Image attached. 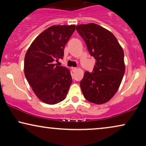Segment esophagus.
Returning <instances> with one entry per match:
<instances>
[{
	"mask_svg": "<svg viewBox=\"0 0 146 146\" xmlns=\"http://www.w3.org/2000/svg\"><path fill=\"white\" fill-rule=\"evenodd\" d=\"M71 69H72V71L74 72V71H75L77 70V67H72V68H71Z\"/></svg>",
	"mask_w": 146,
	"mask_h": 146,
	"instance_id": "34e87169",
	"label": "esophagus"
}]
</instances>
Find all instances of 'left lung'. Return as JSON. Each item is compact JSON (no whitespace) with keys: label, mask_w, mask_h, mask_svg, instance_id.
<instances>
[{"label":"left lung","mask_w":146,"mask_h":146,"mask_svg":"<svg viewBox=\"0 0 146 146\" xmlns=\"http://www.w3.org/2000/svg\"><path fill=\"white\" fill-rule=\"evenodd\" d=\"M76 29L96 61L92 72L86 71L80 80L82 94L92 103H106L118 90L125 74L123 50L114 35L100 25L80 24Z\"/></svg>","instance_id":"8db88e82"}]
</instances>
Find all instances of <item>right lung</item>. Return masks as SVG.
Masks as SVG:
<instances>
[{
  "label": "right lung",
  "mask_w": 146,
  "mask_h": 146,
  "mask_svg": "<svg viewBox=\"0 0 146 146\" xmlns=\"http://www.w3.org/2000/svg\"><path fill=\"white\" fill-rule=\"evenodd\" d=\"M75 25H52L36 36L26 52L24 73L32 90L44 103L54 105L66 98L72 82L70 70L54 63L63 58Z\"/></svg>",
  "instance_id": "right-lung-1"
}]
</instances>
